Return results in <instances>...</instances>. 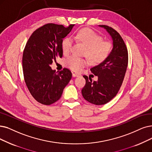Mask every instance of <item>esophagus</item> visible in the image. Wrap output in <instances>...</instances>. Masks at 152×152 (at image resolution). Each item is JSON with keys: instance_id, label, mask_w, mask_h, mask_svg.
I'll return each instance as SVG.
<instances>
[{"instance_id": "obj_1", "label": "esophagus", "mask_w": 152, "mask_h": 152, "mask_svg": "<svg viewBox=\"0 0 152 152\" xmlns=\"http://www.w3.org/2000/svg\"><path fill=\"white\" fill-rule=\"evenodd\" d=\"M72 76L74 77H76L79 76V74H76V73H74V74H72Z\"/></svg>"}]
</instances>
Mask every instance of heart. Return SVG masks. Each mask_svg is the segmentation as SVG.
Masks as SVG:
<instances>
[{"label": "heart", "instance_id": "b5f03b06", "mask_svg": "<svg viewBox=\"0 0 152 152\" xmlns=\"http://www.w3.org/2000/svg\"><path fill=\"white\" fill-rule=\"evenodd\" d=\"M74 38L87 47L86 55L91 61L95 64L104 62L108 57L112 49L110 42L102 41V37L89 28H83L78 31ZM73 40L70 37L65 38L62 43V48L64 54H68L72 50ZM66 65L74 71H79L86 66L88 61L87 59L70 56L65 60Z\"/></svg>", "mask_w": 152, "mask_h": 152}]
</instances>
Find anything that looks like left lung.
<instances>
[{
  "label": "left lung",
  "mask_w": 152,
  "mask_h": 152,
  "mask_svg": "<svg viewBox=\"0 0 152 152\" xmlns=\"http://www.w3.org/2000/svg\"><path fill=\"white\" fill-rule=\"evenodd\" d=\"M106 30L112 39L113 47L108 57L90 70L98 77L97 81L83 75L86 86L82 90L85 100L96 105H104L116 96L122 86L128 65V51L120 35L107 26H99Z\"/></svg>",
  "instance_id": "obj_1"
}]
</instances>
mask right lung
Masks as SVG:
<instances>
[{
	"instance_id": "1",
	"label": "right lung",
	"mask_w": 152,
	"mask_h": 152,
	"mask_svg": "<svg viewBox=\"0 0 152 152\" xmlns=\"http://www.w3.org/2000/svg\"><path fill=\"white\" fill-rule=\"evenodd\" d=\"M74 25L47 23L34 31L28 40L22 57L26 86L35 100L49 105L58 100L72 78L67 69L57 73L50 65L63 56L62 43Z\"/></svg>"
}]
</instances>
